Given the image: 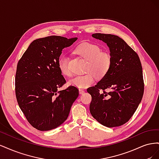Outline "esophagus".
I'll return each mask as SVG.
<instances>
[{
	"instance_id": "1",
	"label": "esophagus",
	"mask_w": 159,
	"mask_h": 159,
	"mask_svg": "<svg viewBox=\"0 0 159 159\" xmlns=\"http://www.w3.org/2000/svg\"><path fill=\"white\" fill-rule=\"evenodd\" d=\"M79 93L80 94H83L85 93V91L84 89H79Z\"/></svg>"
}]
</instances>
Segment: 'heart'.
<instances>
[{
	"instance_id": "1",
	"label": "heart",
	"mask_w": 159,
	"mask_h": 159,
	"mask_svg": "<svg viewBox=\"0 0 159 159\" xmlns=\"http://www.w3.org/2000/svg\"><path fill=\"white\" fill-rule=\"evenodd\" d=\"M75 51L88 60L85 68V72L88 73L70 79L68 81L70 85L80 89L88 88L93 84L95 75L102 78L107 73L111 65V56L109 52L102 51L100 46L92 43L84 42L77 47ZM68 62L69 58L66 55H61L57 61L61 73L66 76L71 75Z\"/></svg>"
}]
</instances>
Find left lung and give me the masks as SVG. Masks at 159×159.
Returning <instances> with one entry per match:
<instances>
[{
    "label": "left lung",
    "mask_w": 159,
    "mask_h": 159,
    "mask_svg": "<svg viewBox=\"0 0 159 159\" xmlns=\"http://www.w3.org/2000/svg\"><path fill=\"white\" fill-rule=\"evenodd\" d=\"M92 37L107 44L111 65L99 82L87 90L92 98L90 113L104 126H121L131 118L143 98L141 61L137 53L117 36L96 33ZM106 89L111 91L105 93Z\"/></svg>",
    "instance_id": "left-lung-1"
}]
</instances>
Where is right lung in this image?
Listing matches in <instances>:
<instances>
[{
    "label": "right lung",
    "mask_w": 159,
    "mask_h": 159,
    "mask_svg": "<svg viewBox=\"0 0 159 159\" xmlns=\"http://www.w3.org/2000/svg\"><path fill=\"white\" fill-rule=\"evenodd\" d=\"M77 39L59 36L38 38L18 61L15 78L17 102L28 121L39 131L61 125L78 97V89L73 86L58 90L66 80L57 65L62 50Z\"/></svg>",
    "instance_id": "add662e5"
}]
</instances>
